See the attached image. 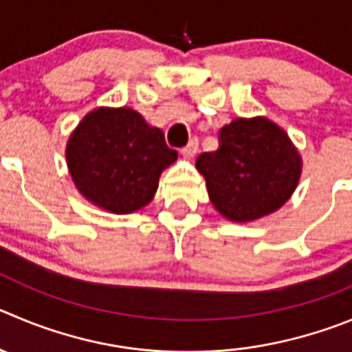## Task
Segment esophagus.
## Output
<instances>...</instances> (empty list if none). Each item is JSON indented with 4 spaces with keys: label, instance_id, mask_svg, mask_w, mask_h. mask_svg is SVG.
Listing matches in <instances>:
<instances>
[{
    "label": "esophagus",
    "instance_id": "esophagus-1",
    "mask_svg": "<svg viewBox=\"0 0 352 352\" xmlns=\"http://www.w3.org/2000/svg\"><path fill=\"white\" fill-rule=\"evenodd\" d=\"M198 147H199L198 139H196V137H192V139L189 140V144H187L186 147H182V151H180V153H182L184 157H192L196 153H198Z\"/></svg>",
    "mask_w": 352,
    "mask_h": 352
}]
</instances>
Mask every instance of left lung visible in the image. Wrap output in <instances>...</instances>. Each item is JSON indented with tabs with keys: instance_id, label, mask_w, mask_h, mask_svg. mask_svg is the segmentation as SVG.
<instances>
[{
	"instance_id": "obj_1",
	"label": "left lung",
	"mask_w": 352,
	"mask_h": 352,
	"mask_svg": "<svg viewBox=\"0 0 352 352\" xmlns=\"http://www.w3.org/2000/svg\"><path fill=\"white\" fill-rule=\"evenodd\" d=\"M219 149L199 154L212 205L232 222H252L288 201L302 160L287 131L267 118H238L221 128Z\"/></svg>"
}]
</instances>
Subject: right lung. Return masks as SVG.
<instances>
[{
    "label": "right lung",
    "mask_w": 352,
    "mask_h": 352,
    "mask_svg": "<svg viewBox=\"0 0 352 352\" xmlns=\"http://www.w3.org/2000/svg\"><path fill=\"white\" fill-rule=\"evenodd\" d=\"M67 168L78 191L113 213H131L154 198L161 172L177 160L160 128L130 107H98L69 137Z\"/></svg>",
    "instance_id": "right-lung-1"
}]
</instances>
